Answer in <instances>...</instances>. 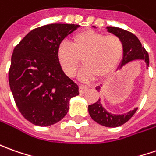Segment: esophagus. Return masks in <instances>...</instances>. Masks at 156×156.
<instances>
[{
    "label": "esophagus",
    "mask_w": 156,
    "mask_h": 156,
    "mask_svg": "<svg viewBox=\"0 0 156 156\" xmlns=\"http://www.w3.org/2000/svg\"><path fill=\"white\" fill-rule=\"evenodd\" d=\"M88 89H89V88H88L87 86H84V85H80V86H79V92H80V94H83V93L86 91Z\"/></svg>",
    "instance_id": "1"
}]
</instances>
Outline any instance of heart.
Here are the masks:
<instances>
[{"mask_svg": "<svg viewBox=\"0 0 156 156\" xmlns=\"http://www.w3.org/2000/svg\"><path fill=\"white\" fill-rule=\"evenodd\" d=\"M57 59L65 74L73 78L81 60L85 66L79 73L81 81L89 82L99 76L105 78L117 68L124 55L122 40L115 35H104L92 30L75 34L71 45L62 42L57 48Z\"/></svg>", "mask_w": 156, "mask_h": 156, "instance_id": "obj_1", "label": "heart"}]
</instances>
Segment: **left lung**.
<instances>
[{"label":"left lung","instance_id":"1","mask_svg":"<svg viewBox=\"0 0 156 156\" xmlns=\"http://www.w3.org/2000/svg\"><path fill=\"white\" fill-rule=\"evenodd\" d=\"M93 27L96 28V26ZM106 29L109 33L114 34L120 38L124 44V55L118 69L121 68L123 66H125L127 63L136 60H144L146 63V67L148 69L149 65V54L145 50L144 48L142 46V43L139 41V39L134 34L118 27L107 26ZM101 86V84L100 86L96 87V90L98 92L100 91ZM88 110L92 119L95 120L96 123L106 127H118L127 122L134 115L137 108H134L133 110H131L122 114H111L106 110L99 99L95 103L89 105Z\"/></svg>","mask_w":156,"mask_h":156}]
</instances>
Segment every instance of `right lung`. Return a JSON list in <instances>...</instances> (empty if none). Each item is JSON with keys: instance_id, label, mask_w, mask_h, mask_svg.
Instances as JSON below:
<instances>
[{"instance_id": "right-lung-1", "label": "right lung", "mask_w": 156, "mask_h": 156, "mask_svg": "<svg viewBox=\"0 0 156 156\" xmlns=\"http://www.w3.org/2000/svg\"><path fill=\"white\" fill-rule=\"evenodd\" d=\"M78 25L51 24L32 30L14 48L9 85L21 114L38 126L59 122L67 114L71 98L79 95L57 59V48Z\"/></svg>"}]
</instances>
